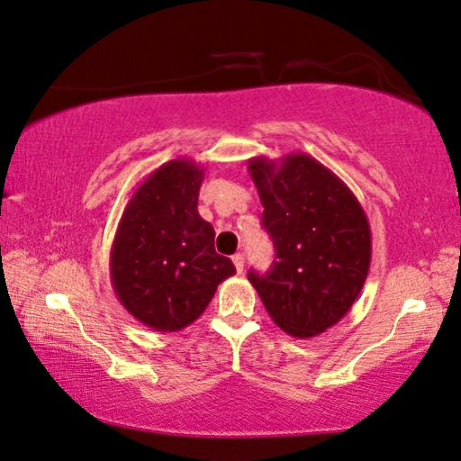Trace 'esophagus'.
Wrapping results in <instances>:
<instances>
[{"mask_svg":"<svg viewBox=\"0 0 461 461\" xmlns=\"http://www.w3.org/2000/svg\"><path fill=\"white\" fill-rule=\"evenodd\" d=\"M232 264H235V267H237V272L240 274L243 272V267H245V258L240 253H237V255H232Z\"/></svg>","mask_w":461,"mask_h":461,"instance_id":"esophagus-1","label":"esophagus"}]
</instances>
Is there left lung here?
<instances>
[{"mask_svg": "<svg viewBox=\"0 0 461 461\" xmlns=\"http://www.w3.org/2000/svg\"><path fill=\"white\" fill-rule=\"evenodd\" d=\"M276 261L249 272L272 321L294 338H313L348 313L371 266V226L357 195L304 152L249 160Z\"/></svg>", "mask_w": 461, "mask_h": 461, "instance_id": "left-lung-1", "label": "left lung"}]
</instances>
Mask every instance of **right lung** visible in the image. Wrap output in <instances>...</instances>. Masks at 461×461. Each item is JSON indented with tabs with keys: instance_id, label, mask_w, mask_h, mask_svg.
<instances>
[{
	"instance_id": "right-lung-1",
	"label": "right lung",
	"mask_w": 461,
	"mask_h": 461,
	"mask_svg": "<svg viewBox=\"0 0 461 461\" xmlns=\"http://www.w3.org/2000/svg\"><path fill=\"white\" fill-rule=\"evenodd\" d=\"M206 168L175 158L133 191L111 245V285L146 328L181 331L200 317L218 285L235 274L214 249V229L197 212Z\"/></svg>"
}]
</instances>
